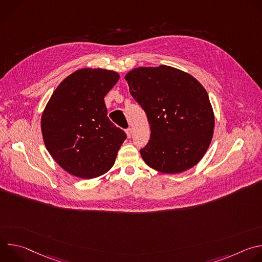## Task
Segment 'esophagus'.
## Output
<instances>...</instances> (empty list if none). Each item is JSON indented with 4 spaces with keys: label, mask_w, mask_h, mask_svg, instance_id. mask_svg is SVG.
<instances>
[{
    "label": "esophagus",
    "mask_w": 262,
    "mask_h": 262,
    "mask_svg": "<svg viewBox=\"0 0 262 262\" xmlns=\"http://www.w3.org/2000/svg\"><path fill=\"white\" fill-rule=\"evenodd\" d=\"M125 133H126L127 138H130V137H132V134H133V130H132V128H127V129L125 130Z\"/></svg>",
    "instance_id": "esophagus-1"
}]
</instances>
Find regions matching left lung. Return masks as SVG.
<instances>
[{
	"label": "left lung",
	"instance_id": "obj_1",
	"mask_svg": "<svg viewBox=\"0 0 262 262\" xmlns=\"http://www.w3.org/2000/svg\"><path fill=\"white\" fill-rule=\"evenodd\" d=\"M125 80L150 125V140L140 150L144 162L166 174L197 165L214 128L213 110L204 87L190 73L167 65L134 68Z\"/></svg>",
	"mask_w": 262,
	"mask_h": 262
}]
</instances>
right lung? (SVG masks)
Wrapping results in <instances>:
<instances>
[{"label": "right lung", "mask_w": 262, "mask_h": 262, "mask_svg": "<svg viewBox=\"0 0 262 262\" xmlns=\"http://www.w3.org/2000/svg\"><path fill=\"white\" fill-rule=\"evenodd\" d=\"M119 78L112 70L79 69L47 103L41 116L45 145L67 173L91 179L113 167L126 134L107 118L103 98Z\"/></svg>", "instance_id": "obj_1"}]
</instances>
